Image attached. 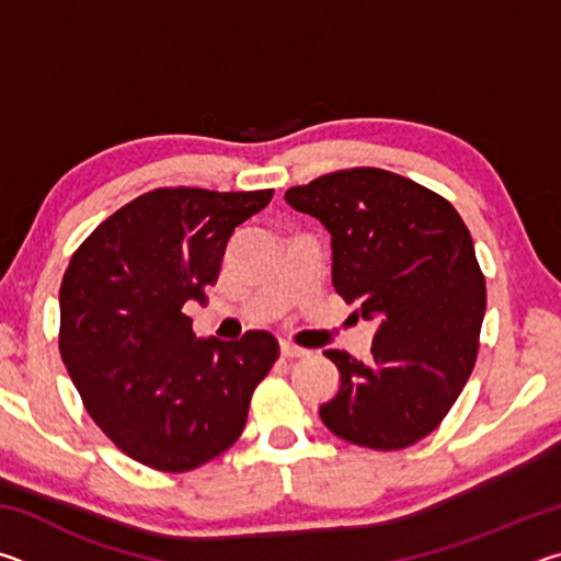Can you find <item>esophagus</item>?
<instances>
[{"instance_id": "obj_1", "label": "esophagus", "mask_w": 561, "mask_h": 561, "mask_svg": "<svg viewBox=\"0 0 561 561\" xmlns=\"http://www.w3.org/2000/svg\"><path fill=\"white\" fill-rule=\"evenodd\" d=\"M309 351L301 348L297 344H289V341H282V356L284 358H299V356H307Z\"/></svg>"}]
</instances>
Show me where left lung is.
<instances>
[{"label": "left lung", "mask_w": 561, "mask_h": 561, "mask_svg": "<svg viewBox=\"0 0 561 561\" xmlns=\"http://www.w3.org/2000/svg\"><path fill=\"white\" fill-rule=\"evenodd\" d=\"M284 201L327 227L331 282L378 324L366 364L324 351L341 386L321 421L364 448H408L438 428L478 356L488 294L468 227L445 197L381 168L321 175Z\"/></svg>", "instance_id": "obj_1"}]
</instances>
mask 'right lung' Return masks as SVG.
Instances as JSON below:
<instances>
[{
    "instance_id": "obj_1",
    "label": "right lung",
    "mask_w": 561,
    "mask_h": 561,
    "mask_svg": "<svg viewBox=\"0 0 561 561\" xmlns=\"http://www.w3.org/2000/svg\"><path fill=\"white\" fill-rule=\"evenodd\" d=\"M274 190L160 187L123 205L73 252L61 279L59 348L89 415L128 458L187 472L240 438L279 344L270 331L197 339L234 227Z\"/></svg>"
}]
</instances>
